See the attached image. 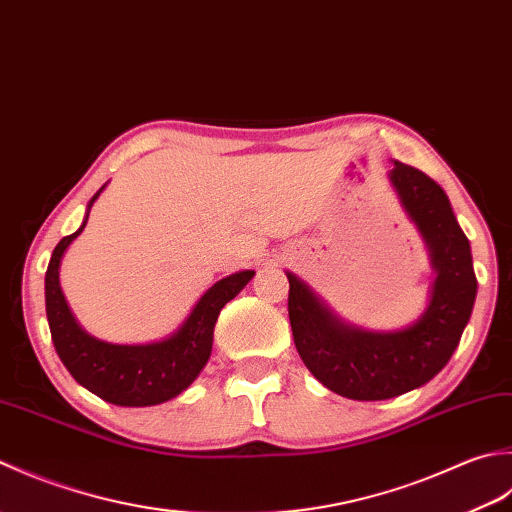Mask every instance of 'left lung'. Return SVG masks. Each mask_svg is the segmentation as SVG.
Wrapping results in <instances>:
<instances>
[{
	"label": "left lung",
	"instance_id": "1",
	"mask_svg": "<svg viewBox=\"0 0 512 512\" xmlns=\"http://www.w3.org/2000/svg\"><path fill=\"white\" fill-rule=\"evenodd\" d=\"M389 176L437 271L431 305L415 325L393 333L342 325L307 285L287 274L289 322L302 362L327 389L351 400H389L433 380L460 344L477 294L471 245L442 187L400 161Z\"/></svg>",
	"mask_w": 512,
	"mask_h": 512
}]
</instances>
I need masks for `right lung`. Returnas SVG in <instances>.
<instances>
[{
  "label": "right lung",
  "instance_id": "1",
  "mask_svg": "<svg viewBox=\"0 0 512 512\" xmlns=\"http://www.w3.org/2000/svg\"><path fill=\"white\" fill-rule=\"evenodd\" d=\"M101 190L90 198L88 212ZM86 223L88 216L75 234L61 238L46 271V316L59 358L81 387L110 404L152 406L168 402L190 387L210 360L216 318L225 302L238 296V291L254 278V271L245 269L218 280L168 340L152 344L101 342L77 325L59 287L61 256Z\"/></svg>",
  "mask_w": 512,
  "mask_h": 512
}]
</instances>
